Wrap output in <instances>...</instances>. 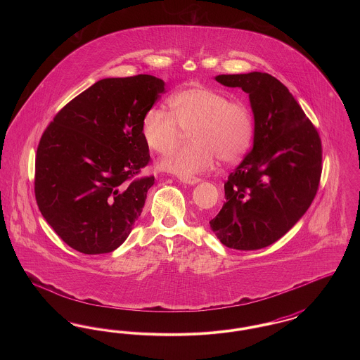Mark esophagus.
Returning a JSON list of instances; mask_svg holds the SVG:
<instances>
[{
	"label": "esophagus",
	"mask_w": 360,
	"mask_h": 360,
	"mask_svg": "<svg viewBox=\"0 0 360 360\" xmlns=\"http://www.w3.org/2000/svg\"><path fill=\"white\" fill-rule=\"evenodd\" d=\"M179 181H181L182 184H186V185H195V184H198L201 179L197 178V176H181Z\"/></svg>",
	"instance_id": "34e87169"
}]
</instances>
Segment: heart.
I'll return each mask as SVG.
<instances>
[{"label":"heart","instance_id":"1","mask_svg":"<svg viewBox=\"0 0 360 360\" xmlns=\"http://www.w3.org/2000/svg\"><path fill=\"white\" fill-rule=\"evenodd\" d=\"M170 113L150 109L141 120V135L150 150L166 154L190 131L193 140L166 155L159 167L181 176L209 170L217 156L236 163L248 153L254 137L251 109L231 101L223 91L201 84L185 87L167 100Z\"/></svg>","mask_w":360,"mask_h":360}]
</instances>
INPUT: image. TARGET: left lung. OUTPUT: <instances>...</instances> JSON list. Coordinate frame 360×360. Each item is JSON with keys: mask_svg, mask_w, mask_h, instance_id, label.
Instances as JSON below:
<instances>
[{"mask_svg": "<svg viewBox=\"0 0 360 360\" xmlns=\"http://www.w3.org/2000/svg\"><path fill=\"white\" fill-rule=\"evenodd\" d=\"M216 81L248 93L255 132L254 148L229 174L225 202L209 224L229 248H264L313 202L323 172L321 139L289 89L273 75L223 74Z\"/></svg>", "mask_w": 360, "mask_h": 360, "instance_id": "obj_1", "label": "left lung"}]
</instances>
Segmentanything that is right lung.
Segmentation results:
<instances>
[{
	"mask_svg": "<svg viewBox=\"0 0 360 360\" xmlns=\"http://www.w3.org/2000/svg\"><path fill=\"white\" fill-rule=\"evenodd\" d=\"M165 93L153 75L105 78L65 105L43 132L34 162V197L56 235L97 255L128 238L155 178L141 135L146 112Z\"/></svg>",
	"mask_w": 360,
	"mask_h": 360,
	"instance_id": "1",
	"label": "right lung"
}]
</instances>
